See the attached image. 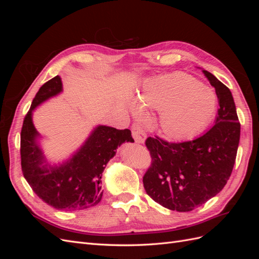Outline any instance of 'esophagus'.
I'll use <instances>...</instances> for the list:
<instances>
[{
    "instance_id": "1",
    "label": "esophagus",
    "mask_w": 259,
    "mask_h": 259,
    "mask_svg": "<svg viewBox=\"0 0 259 259\" xmlns=\"http://www.w3.org/2000/svg\"><path fill=\"white\" fill-rule=\"evenodd\" d=\"M132 134L133 137H134L135 142L138 144H144L146 140V134L143 130V127L140 126L138 123H134L132 125Z\"/></svg>"
}]
</instances>
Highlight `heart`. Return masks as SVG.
<instances>
[{
	"instance_id": "heart-1",
	"label": "heart",
	"mask_w": 259,
	"mask_h": 259,
	"mask_svg": "<svg viewBox=\"0 0 259 259\" xmlns=\"http://www.w3.org/2000/svg\"><path fill=\"white\" fill-rule=\"evenodd\" d=\"M131 110L137 116L143 110L158 111L162 134L174 142L199 135L214 119L217 96L213 90L184 72H173L149 79Z\"/></svg>"
}]
</instances>
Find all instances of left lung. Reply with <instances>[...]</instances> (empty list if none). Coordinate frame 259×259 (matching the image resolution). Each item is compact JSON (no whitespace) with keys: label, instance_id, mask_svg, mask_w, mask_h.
I'll use <instances>...</instances> for the list:
<instances>
[{"label":"left lung","instance_id":"8db88e82","mask_svg":"<svg viewBox=\"0 0 259 259\" xmlns=\"http://www.w3.org/2000/svg\"><path fill=\"white\" fill-rule=\"evenodd\" d=\"M218 98L215 125L204 135L184 143L148 137L152 162L144 175L147 194L171 210L190 211L223 190L232 173L241 125L230 90L202 70Z\"/></svg>","mask_w":259,"mask_h":259}]
</instances>
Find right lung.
I'll return each mask as SVG.
<instances>
[{"mask_svg": "<svg viewBox=\"0 0 259 259\" xmlns=\"http://www.w3.org/2000/svg\"><path fill=\"white\" fill-rule=\"evenodd\" d=\"M61 92V79L56 75L36 93L21 128V169L34 193L46 204L61 210L85 209L100 202L101 176L116 148L125 142L134 143V139L127 128L98 125L68 161L58 166L49 165L37 143L40 135L32 122V111Z\"/></svg>", "mask_w": 259, "mask_h": 259, "instance_id": "add662e5", "label": "right lung"}]
</instances>
